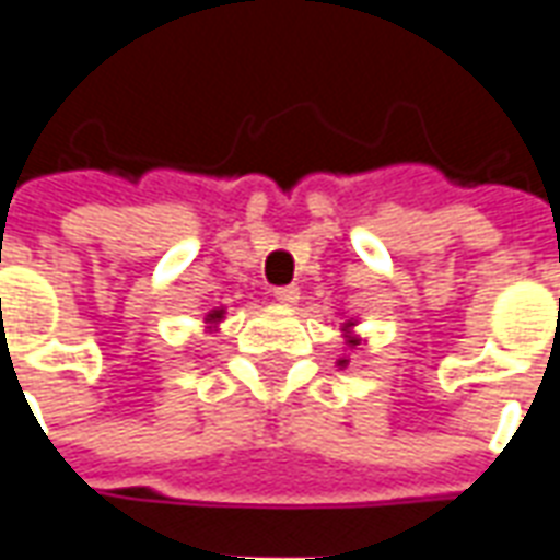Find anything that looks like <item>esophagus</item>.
I'll use <instances>...</instances> for the list:
<instances>
[{
  "label": "esophagus",
  "mask_w": 560,
  "mask_h": 560,
  "mask_svg": "<svg viewBox=\"0 0 560 560\" xmlns=\"http://www.w3.org/2000/svg\"><path fill=\"white\" fill-rule=\"evenodd\" d=\"M272 296H276V300L284 305H296L300 303V288H293V284H288V288H276V291H272Z\"/></svg>",
  "instance_id": "obj_1"
}]
</instances>
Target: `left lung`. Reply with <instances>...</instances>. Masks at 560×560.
<instances>
[{
  "instance_id": "1",
  "label": "left lung",
  "mask_w": 560,
  "mask_h": 560,
  "mask_svg": "<svg viewBox=\"0 0 560 560\" xmlns=\"http://www.w3.org/2000/svg\"><path fill=\"white\" fill-rule=\"evenodd\" d=\"M345 327H353V320H348ZM351 345H357V339H351ZM345 363H348V360H341V365H345Z\"/></svg>"
}]
</instances>
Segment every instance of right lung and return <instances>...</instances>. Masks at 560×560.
<instances>
[{"label": "right lung", "mask_w": 560, "mask_h": 560, "mask_svg": "<svg viewBox=\"0 0 560 560\" xmlns=\"http://www.w3.org/2000/svg\"><path fill=\"white\" fill-rule=\"evenodd\" d=\"M221 317H224V308H212V312L207 315V324H212V327H215Z\"/></svg>", "instance_id": "add662e5"}]
</instances>
